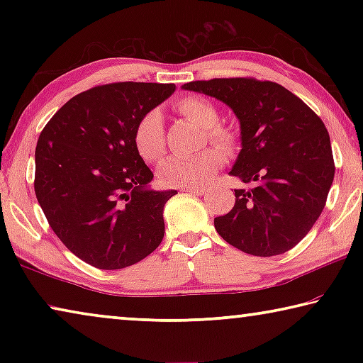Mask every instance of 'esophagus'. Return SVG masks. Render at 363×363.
<instances>
[{
    "mask_svg": "<svg viewBox=\"0 0 363 363\" xmlns=\"http://www.w3.org/2000/svg\"><path fill=\"white\" fill-rule=\"evenodd\" d=\"M184 192L187 194H194V195H203L206 192L205 187H199V186H194V187H184Z\"/></svg>",
    "mask_w": 363,
    "mask_h": 363,
    "instance_id": "1",
    "label": "esophagus"
}]
</instances>
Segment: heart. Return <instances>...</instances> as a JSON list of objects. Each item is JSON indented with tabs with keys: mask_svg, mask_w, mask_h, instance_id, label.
I'll use <instances>...</instances> for the list:
<instances>
[{
	"mask_svg": "<svg viewBox=\"0 0 363 363\" xmlns=\"http://www.w3.org/2000/svg\"><path fill=\"white\" fill-rule=\"evenodd\" d=\"M176 108L189 121L205 130L208 143L225 153L235 150L238 138L229 126L218 125L219 113L211 101L200 96L184 97L176 104ZM134 145L145 162H157L164 153V128L158 110H149L140 116L134 128ZM223 164V157L214 149L199 155L184 158L169 157L160 163L158 177L168 187H194L206 182Z\"/></svg>",
	"mask_w": 363,
	"mask_h": 363,
	"instance_id": "1",
	"label": "heart"
}]
</instances>
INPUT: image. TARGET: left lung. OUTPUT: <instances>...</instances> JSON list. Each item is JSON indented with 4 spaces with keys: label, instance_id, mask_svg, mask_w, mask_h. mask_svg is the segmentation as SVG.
<instances>
[{
    "label": "left lung",
    "instance_id": "left-lung-1",
    "mask_svg": "<svg viewBox=\"0 0 363 363\" xmlns=\"http://www.w3.org/2000/svg\"><path fill=\"white\" fill-rule=\"evenodd\" d=\"M195 91L229 106L240 121L242 150L230 174L235 205L214 227L232 247L275 256L303 240L320 216L335 177L330 136L320 116L274 82L214 78L190 82Z\"/></svg>",
    "mask_w": 363,
    "mask_h": 363
}]
</instances>
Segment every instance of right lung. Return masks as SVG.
<instances>
[{"instance_id": "right-lung-1", "label": "right lung", "mask_w": 363, "mask_h": 363, "mask_svg": "<svg viewBox=\"0 0 363 363\" xmlns=\"http://www.w3.org/2000/svg\"><path fill=\"white\" fill-rule=\"evenodd\" d=\"M174 84L121 82L91 88L60 107L35 152V194L54 233L97 269L133 266L158 248L163 208L176 190H152L134 145L140 116Z\"/></svg>"}]
</instances>
